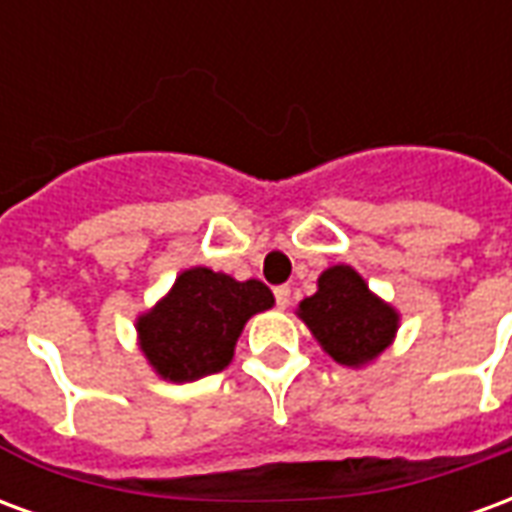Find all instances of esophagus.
<instances>
[{"label":"esophagus","instance_id":"1","mask_svg":"<svg viewBox=\"0 0 512 512\" xmlns=\"http://www.w3.org/2000/svg\"><path fill=\"white\" fill-rule=\"evenodd\" d=\"M274 299H277L279 310H285V307L290 304V288H288V285H279V288H274Z\"/></svg>","mask_w":512,"mask_h":512}]
</instances>
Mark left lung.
<instances>
[{
	"instance_id": "left-lung-1",
	"label": "left lung",
	"mask_w": 512,
	"mask_h": 512,
	"mask_svg": "<svg viewBox=\"0 0 512 512\" xmlns=\"http://www.w3.org/2000/svg\"><path fill=\"white\" fill-rule=\"evenodd\" d=\"M299 318L323 351L345 367H362L384 354L400 321L395 307L378 299L351 266L326 268L318 290L299 304Z\"/></svg>"
}]
</instances>
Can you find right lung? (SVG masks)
Here are the masks:
<instances>
[{
	"mask_svg": "<svg viewBox=\"0 0 512 512\" xmlns=\"http://www.w3.org/2000/svg\"><path fill=\"white\" fill-rule=\"evenodd\" d=\"M274 307V293L257 279L189 268L156 307L136 318L139 348L158 376L183 384L219 373L233 362L244 323Z\"/></svg>",
	"mask_w": 512,
	"mask_h": 512,
	"instance_id": "obj_1",
	"label": "right lung"
}]
</instances>
